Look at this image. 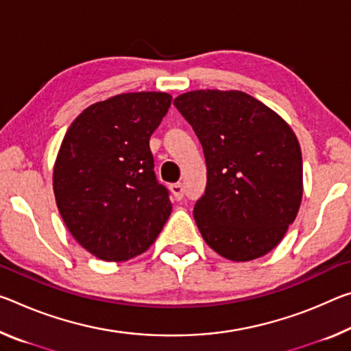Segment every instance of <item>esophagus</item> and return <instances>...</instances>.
I'll use <instances>...</instances> for the list:
<instances>
[{
    "instance_id": "obj_1",
    "label": "esophagus",
    "mask_w": 351,
    "mask_h": 351,
    "mask_svg": "<svg viewBox=\"0 0 351 351\" xmlns=\"http://www.w3.org/2000/svg\"><path fill=\"white\" fill-rule=\"evenodd\" d=\"M170 192L173 195L175 199H181L182 198V184L181 182H175V184H170Z\"/></svg>"
}]
</instances>
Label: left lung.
<instances>
[{"label": "left lung", "mask_w": 351, "mask_h": 351, "mask_svg": "<svg viewBox=\"0 0 351 351\" xmlns=\"http://www.w3.org/2000/svg\"><path fill=\"white\" fill-rule=\"evenodd\" d=\"M173 104L203 145L208 182L193 217L204 242L234 263L263 258L282 241L302 204L295 132L241 90H192Z\"/></svg>", "instance_id": "obj_1"}]
</instances>
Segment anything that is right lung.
Listing matches in <instances>:
<instances>
[{"instance_id": "add662e5", "label": "right lung", "mask_w": 351, "mask_h": 351, "mask_svg": "<svg viewBox=\"0 0 351 351\" xmlns=\"http://www.w3.org/2000/svg\"><path fill=\"white\" fill-rule=\"evenodd\" d=\"M171 104L130 92L88 106L66 130L53 169L59 214L82 248L109 263L145 253L171 214L149 137Z\"/></svg>"}]
</instances>
